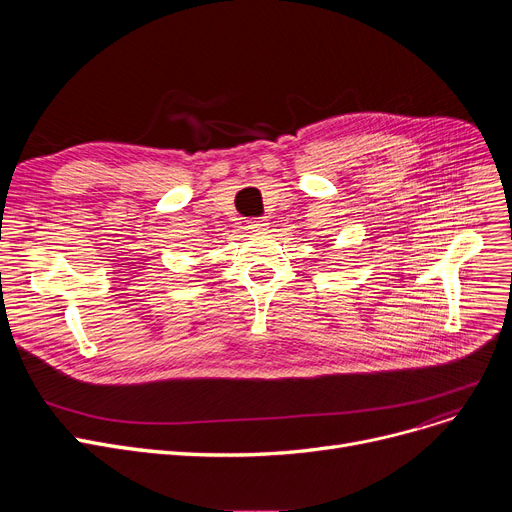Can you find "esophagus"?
Masks as SVG:
<instances>
[{"instance_id": "34e87169", "label": "esophagus", "mask_w": 512, "mask_h": 512, "mask_svg": "<svg viewBox=\"0 0 512 512\" xmlns=\"http://www.w3.org/2000/svg\"><path fill=\"white\" fill-rule=\"evenodd\" d=\"M247 228H249L251 232H263V230L270 228V222H267L265 218H257V220L247 222Z\"/></svg>"}]
</instances>
